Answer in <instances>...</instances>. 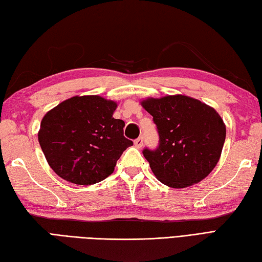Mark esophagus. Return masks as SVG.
I'll return each instance as SVG.
<instances>
[{"mask_svg":"<svg viewBox=\"0 0 262 262\" xmlns=\"http://www.w3.org/2000/svg\"><path fill=\"white\" fill-rule=\"evenodd\" d=\"M134 144H135V146H136L137 148H141V147L143 146V138H142V137H138L137 140H135Z\"/></svg>","mask_w":262,"mask_h":262,"instance_id":"obj_1","label":"esophagus"}]
</instances>
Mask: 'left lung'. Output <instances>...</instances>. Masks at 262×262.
Listing matches in <instances>:
<instances>
[{
  "label": "left lung",
  "instance_id": "1",
  "mask_svg": "<svg viewBox=\"0 0 262 262\" xmlns=\"http://www.w3.org/2000/svg\"><path fill=\"white\" fill-rule=\"evenodd\" d=\"M141 104L153 116L160 136L155 151H143L157 179L178 189L205 179L220 161L225 142L226 127L219 113L182 94L147 98Z\"/></svg>",
  "mask_w": 262,
  "mask_h": 262
}]
</instances>
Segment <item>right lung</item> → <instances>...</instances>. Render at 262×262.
Wrapping results in <instances>:
<instances>
[{
    "instance_id": "obj_1",
    "label": "right lung",
    "mask_w": 262,
    "mask_h": 262,
    "mask_svg": "<svg viewBox=\"0 0 262 262\" xmlns=\"http://www.w3.org/2000/svg\"><path fill=\"white\" fill-rule=\"evenodd\" d=\"M117 102L100 96H75L43 116L38 141L49 166L75 185H94L109 177L133 142L125 122L115 119Z\"/></svg>"
}]
</instances>
